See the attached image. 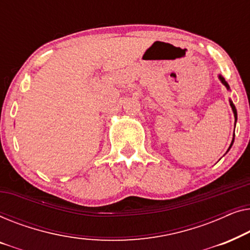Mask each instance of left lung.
Wrapping results in <instances>:
<instances>
[{"instance_id":"1","label":"left lung","mask_w":250,"mask_h":250,"mask_svg":"<svg viewBox=\"0 0 250 250\" xmlns=\"http://www.w3.org/2000/svg\"><path fill=\"white\" fill-rule=\"evenodd\" d=\"M218 78H220V81H221V83L224 85L225 87L228 88L229 91H230V86H229V84H228V82L224 80V77L223 76H221V75H218ZM230 105H231V108H232V111H233V115H234V119H235V122H237V109H235V105L233 104V102H232V100L230 99ZM233 142H234V134H233V139H232V142H231V145H230V146H229V149H228V151L229 150L231 149V146H232V145H233ZM227 151V152H228Z\"/></svg>"}]
</instances>
